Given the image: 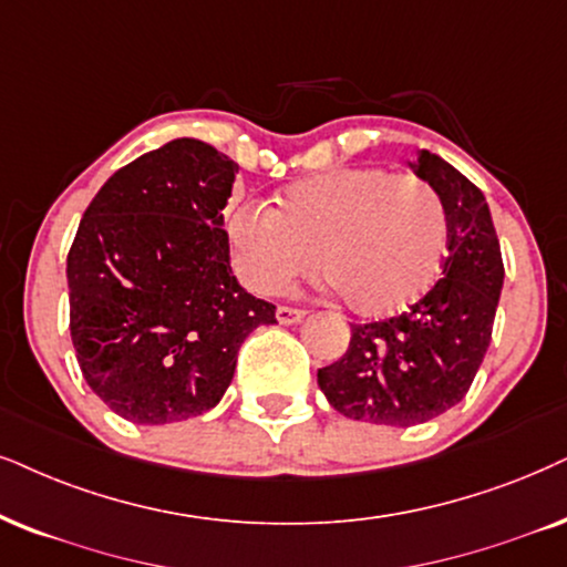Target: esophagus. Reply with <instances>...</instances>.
<instances>
[{
  "label": "esophagus",
  "mask_w": 567,
  "mask_h": 567,
  "mask_svg": "<svg viewBox=\"0 0 567 567\" xmlns=\"http://www.w3.org/2000/svg\"><path fill=\"white\" fill-rule=\"evenodd\" d=\"M303 317H306V311H300V308H292V306L277 308L279 324H298V321H303Z\"/></svg>",
  "instance_id": "1"
}]
</instances>
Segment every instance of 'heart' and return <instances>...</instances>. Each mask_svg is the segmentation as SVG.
<instances>
[{
  "label": "heart",
  "instance_id": "heart-1",
  "mask_svg": "<svg viewBox=\"0 0 567 567\" xmlns=\"http://www.w3.org/2000/svg\"><path fill=\"white\" fill-rule=\"evenodd\" d=\"M447 233L440 193L384 167L321 172L282 190L277 212L246 204L227 219L248 288L279 296L321 261L342 303L369 319L405 311L432 290Z\"/></svg>",
  "mask_w": 567,
  "mask_h": 567
}]
</instances>
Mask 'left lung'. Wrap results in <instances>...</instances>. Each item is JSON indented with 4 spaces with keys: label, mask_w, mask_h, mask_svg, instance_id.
<instances>
[{
    "label": "left lung",
    "mask_w": 567,
    "mask_h": 567,
    "mask_svg": "<svg viewBox=\"0 0 567 567\" xmlns=\"http://www.w3.org/2000/svg\"><path fill=\"white\" fill-rule=\"evenodd\" d=\"M447 209L442 279L400 317L350 327L340 361L319 369L337 413L415 426L461 403L482 367L503 292V254L484 193L432 152L408 162Z\"/></svg>",
    "instance_id": "8db88e82"
}]
</instances>
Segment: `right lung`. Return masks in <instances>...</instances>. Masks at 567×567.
I'll return each instance as SVG.
<instances>
[{
  "label": "right lung",
  "instance_id": "right-lung-1",
  "mask_svg": "<svg viewBox=\"0 0 567 567\" xmlns=\"http://www.w3.org/2000/svg\"><path fill=\"white\" fill-rule=\"evenodd\" d=\"M238 164L175 138L102 185L68 254L70 337L89 386L133 424L212 411L275 306L240 288L221 230Z\"/></svg>",
  "mask_w": 567,
  "mask_h": 567
}]
</instances>
